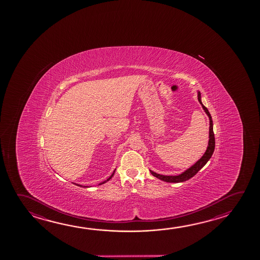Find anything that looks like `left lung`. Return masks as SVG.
Listing matches in <instances>:
<instances>
[{"instance_id":"left-lung-1","label":"left lung","mask_w":260,"mask_h":260,"mask_svg":"<svg viewBox=\"0 0 260 260\" xmlns=\"http://www.w3.org/2000/svg\"><path fill=\"white\" fill-rule=\"evenodd\" d=\"M198 101L200 102L201 105L203 107V109L205 110V113L208 116L209 118L210 127H209V141H208V146L207 149L205 150L204 155L201 157L200 159L196 161V164L191 165L190 168L187 169L186 171H184L183 173L178 175H162V174H159V173H154L152 171L150 172L154 177L158 178L159 180L164 181V182H185L187 180L191 179L196 175V173L200 171L201 169L205 166L206 162L209 160L210 158L212 157V155L214 153V146H215V141H214V129H213V120H212V117L209 113L208 110L205 108V106L203 105L202 101H201V93L198 91Z\"/></svg>"}]
</instances>
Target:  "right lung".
<instances>
[{"label":"right lung","instance_id":"right-lung-1","mask_svg":"<svg viewBox=\"0 0 260 260\" xmlns=\"http://www.w3.org/2000/svg\"><path fill=\"white\" fill-rule=\"evenodd\" d=\"M115 171H116V169H115ZM115 171H114V172H113V173H112V174H111V175H110V177L108 178V179H107V180H105V181H104V182H101V183H99V185H101V184H103V183H105V182H108V181H110V179H111V178H112V176H113V175H114ZM75 184H76V185H78V186L82 187V185H80V184H78V183H75Z\"/></svg>","mask_w":260,"mask_h":260}]
</instances>
